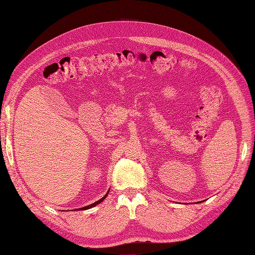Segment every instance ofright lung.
<instances>
[{"label": "right lung", "instance_id": "obj_1", "mask_svg": "<svg viewBox=\"0 0 255 255\" xmlns=\"http://www.w3.org/2000/svg\"><path fill=\"white\" fill-rule=\"evenodd\" d=\"M108 193H109V190L107 191V193L105 194V195H104L103 197H102V199L101 200H99V201H97L96 203H93V204H91V205H88V206H85V207H83V208L81 209L80 208V210H87V209H90V208H92V207H94V206H97V205H99L101 202H103L104 200H105L106 199V196L108 195ZM79 210V209H78Z\"/></svg>", "mask_w": 255, "mask_h": 255}]
</instances>
